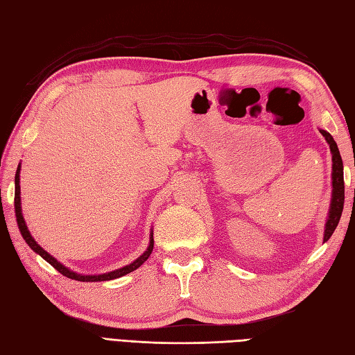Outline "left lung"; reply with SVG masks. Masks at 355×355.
<instances>
[{
    "label": "left lung",
    "mask_w": 355,
    "mask_h": 355,
    "mask_svg": "<svg viewBox=\"0 0 355 355\" xmlns=\"http://www.w3.org/2000/svg\"><path fill=\"white\" fill-rule=\"evenodd\" d=\"M320 133L324 136V139L329 144L331 153H332V199H331V208H329V216L327 220V227H324V237L323 242H327L328 239L334 233V230L338 225L340 216L343 211V204H345V180H343V161L342 156H340V151L337 144L328 132L320 130Z\"/></svg>",
    "instance_id": "obj_1"
}]
</instances>
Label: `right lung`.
Listing matches in <instances>:
<instances>
[{
	"label": "right lung",
	"mask_w": 355,
	"mask_h": 355,
	"mask_svg": "<svg viewBox=\"0 0 355 355\" xmlns=\"http://www.w3.org/2000/svg\"><path fill=\"white\" fill-rule=\"evenodd\" d=\"M15 214H17L18 228H19V231H21V234H23L24 241L27 242L28 247H31L35 252H38V254H40L42 259L47 260V262H49L50 265H52L56 271H60V272L62 274V276H66V277H69V279H75V280H78V282H104V280H112V279H118V277L125 276V274H128V272H132V271L139 268V266L150 257L151 251H153V243H155V242H153V236H151V241H150V245H148L147 251L144 252V254H142L139 259H136L133 263H130V265L124 266V268L116 270V271H112V272H107V274H99V276H81V274H76V272H73V271H70L69 268H66V266L58 262V260H56L55 257L50 256L47 251L42 250V248L40 247V245L35 242V239L31 236V233H28V230H27V227H26V222H24L23 214H21L19 165H18V170H17V175H15Z\"/></svg>",
	"instance_id": "add662e5"
}]
</instances>
